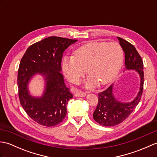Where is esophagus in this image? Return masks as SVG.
<instances>
[{
	"instance_id": "obj_1",
	"label": "esophagus",
	"mask_w": 157,
	"mask_h": 157,
	"mask_svg": "<svg viewBox=\"0 0 157 157\" xmlns=\"http://www.w3.org/2000/svg\"><path fill=\"white\" fill-rule=\"evenodd\" d=\"M75 96L77 97H85L86 96V94L85 92H79V91H76L75 93Z\"/></svg>"
}]
</instances>
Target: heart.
<instances>
[{
    "mask_svg": "<svg viewBox=\"0 0 157 157\" xmlns=\"http://www.w3.org/2000/svg\"><path fill=\"white\" fill-rule=\"evenodd\" d=\"M75 56H66L62 61V68L73 83H78L86 74L87 88H92L110 83L118 75L124 61V51L116 42L91 41L75 51Z\"/></svg>",
    "mask_w": 157,
    "mask_h": 157,
    "instance_id": "obj_1",
    "label": "heart"
}]
</instances>
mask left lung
Instances as JSON below:
<instances>
[{
    "instance_id": "obj_1",
    "label": "left lung",
    "mask_w": 157,
    "mask_h": 157,
    "mask_svg": "<svg viewBox=\"0 0 157 157\" xmlns=\"http://www.w3.org/2000/svg\"><path fill=\"white\" fill-rule=\"evenodd\" d=\"M125 53L126 70H135L140 76V88L135 98L129 102L118 101L113 94L112 84L104 92L98 94V104L93 114V118L100 125L112 126L123 122L132 112L142 96L144 84L143 62L136 48L126 40L117 37Z\"/></svg>"
}]
</instances>
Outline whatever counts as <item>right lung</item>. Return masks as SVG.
Wrapping results in <instances>:
<instances>
[{"label": "right lung", "instance_id": "add662e5", "mask_svg": "<svg viewBox=\"0 0 157 157\" xmlns=\"http://www.w3.org/2000/svg\"><path fill=\"white\" fill-rule=\"evenodd\" d=\"M78 40L49 37L29 47L18 71L20 103L29 117L45 126L59 124L67 114V104L73 98L61 74L63 53ZM36 74L44 76L46 86L41 97L31 96L28 84Z\"/></svg>", "mask_w": 157, "mask_h": 157}]
</instances>
